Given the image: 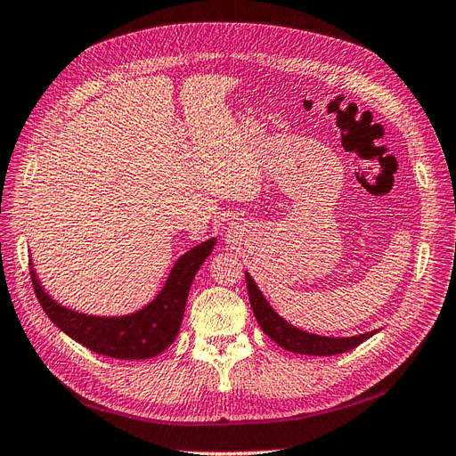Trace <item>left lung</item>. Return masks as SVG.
Here are the masks:
<instances>
[{
	"instance_id": "left-lung-1",
	"label": "left lung",
	"mask_w": 456,
	"mask_h": 456,
	"mask_svg": "<svg viewBox=\"0 0 456 456\" xmlns=\"http://www.w3.org/2000/svg\"><path fill=\"white\" fill-rule=\"evenodd\" d=\"M245 281H247V293H249V300H251V308H253V314L256 317L260 329L265 330V333L275 344H280L281 348H285L289 352L306 354V355L344 354V352H350L355 346H360L362 342H365L369 337L377 333V330H372V333L348 337V338H329V337L305 333V330L289 325L285 320H281V317L270 308L266 298L262 297L253 278L247 272H245Z\"/></svg>"
}]
</instances>
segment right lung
Listing matches in <instances>:
<instances>
[{
  "label": "right lung",
  "instance_id": "right-lung-1",
  "mask_svg": "<svg viewBox=\"0 0 456 456\" xmlns=\"http://www.w3.org/2000/svg\"><path fill=\"white\" fill-rule=\"evenodd\" d=\"M216 240L205 241L178 258L158 298L141 312L123 317H94L57 305L30 270L34 293L49 320L61 330L101 355L116 360H146L171 346L183 323L190 285Z\"/></svg>",
  "mask_w": 456,
  "mask_h": 456
}]
</instances>
